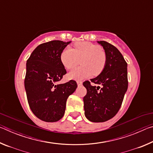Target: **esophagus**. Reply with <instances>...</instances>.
<instances>
[{
	"label": "esophagus",
	"instance_id": "1",
	"mask_svg": "<svg viewBox=\"0 0 153 153\" xmlns=\"http://www.w3.org/2000/svg\"><path fill=\"white\" fill-rule=\"evenodd\" d=\"M77 84L78 86H81L82 85V81H77Z\"/></svg>",
	"mask_w": 153,
	"mask_h": 153
}]
</instances>
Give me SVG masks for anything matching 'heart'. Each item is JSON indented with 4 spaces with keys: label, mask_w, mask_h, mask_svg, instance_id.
Returning a JSON list of instances; mask_svg holds the SVG:
<instances>
[{
    "label": "heart",
    "mask_w": 153,
    "mask_h": 153,
    "mask_svg": "<svg viewBox=\"0 0 153 153\" xmlns=\"http://www.w3.org/2000/svg\"><path fill=\"white\" fill-rule=\"evenodd\" d=\"M63 65L67 69H72L79 63L82 66L77 67L69 74L71 79H81L91 76L92 74L98 75L104 69L107 61L106 54L98 45L89 42H79L74 45V48L67 47L60 55Z\"/></svg>",
    "instance_id": "heart-1"
}]
</instances>
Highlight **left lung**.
<instances>
[{
    "mask_svg": "<svg viewBox=\"0 0 153 153\" xmlns=\"http://www.w3.org/2000/svg\"><path fill=\"white\" fill-rule=\"evenodd\" d=\"M97 42L104 48L107 61L97 77L83 83L87 90L84 97V114L92 122H104L113 118L122 104L128 86V64L115 46L105 41ZM90 82L102 88L92 86Z\"/></svg>",
    "mask_w": 153,
    "mask_h": 153,
    "instance_id": "left-lung-1",
    "label": "left lung"
}]
</instances>
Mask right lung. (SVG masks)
Returning a JSON list of instances; mask_svg holds the SVG:
<instances>
[{"label": "right lung", "mask_w": 153, "mask_h": 153, "mask_svg": "<svg viewBox=\"0 0 153 153\" xmlns=\"http://www.w3.org/2000/svg\"><path fill=\"white\" fill-rule=\"evenodd\" d=\"M70 42L52 40L41 44L27 61L24 85L28 104L36 117L46 122L63 117L67 98L77 87L74 80L58 84L67 74L61 53Z\"/></svg>", "instance_id": "obj_1"}]
</instances>
